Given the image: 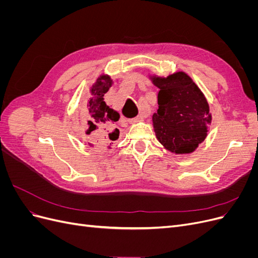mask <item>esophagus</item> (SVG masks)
Instances as JSON below:
<instances>
[{"instance_id":"1","label":"esophagus","mask_w":258,"mask_h":258,"mask_svg":"<svg viewBox=\"0 0 258 258\" xmlns=\"http://www.w3.org/2000/svg\"><path fill=\"white\" fill-rule=\"evenodd\" d=\"M144 118H145V114H144V113H141V114H139L137 117H135V118L129 119L128 121H129L130 123H135V122H138V121L144 120Z\"/></svg>"}]
</instances>
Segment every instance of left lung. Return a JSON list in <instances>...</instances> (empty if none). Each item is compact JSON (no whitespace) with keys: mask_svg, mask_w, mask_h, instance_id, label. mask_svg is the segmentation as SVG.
<instances>
[{"mask_svg":"<svg viewBox=\"0 0 258 258\" xmlns=\"http://www.w3.org/2000/svg\"><path fill=\"white\" fill-rule=\"evenodd\" d=\"M151 79L160 89L158 110L153 115L158 141L172 153H192L205 141L212 121L205 95L184 72Z\"/></svg>","mask_w":258,"mask_h":258,"instance_id":"8db88e82","label":"left lung"}]
</instances>
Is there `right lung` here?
<instances>
[{
  "instance_id": "right-lung-1",
  "label": "right lung",
  "mask_w": 258,
  "mask_h": 258,
  "mask_svg": "<svg viewBox=\"0 0 258 258\" xmlns=\"http://www.w3.org/2000/svg\"><path fill=\"white\" fill-rule=\"evenodd\" d=\"M112 84L113 81L108 75L98 77L90 89L91 97L84 113V122H87L86 134L90 135L97 143L115 141L119 136V130L115 127L119 114L106 105L104 101V95L112 87ZM89 145L92 146L91 143Z\"/></svg>"
}]
</instances>
